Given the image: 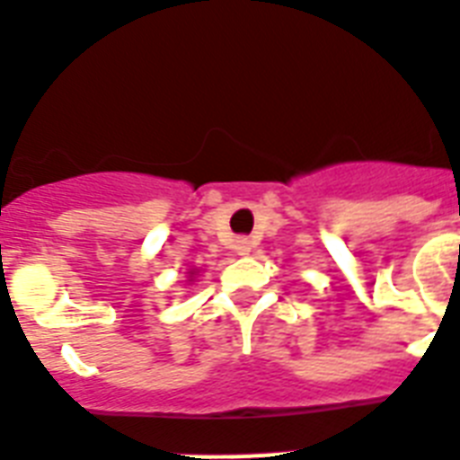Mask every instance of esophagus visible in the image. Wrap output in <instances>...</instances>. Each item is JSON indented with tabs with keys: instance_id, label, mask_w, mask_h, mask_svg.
I'll use <instances>...</instances> for the list:
<instances>
[{
	"instance_id": "esophagus-1",
	"label": "esophagus",
	"mask_w": 460,
	"mask_h": 460,
	"mask_svg": "<svg viewBox=\"0 0 460 460\" xmlns=\"http://www.w3.org/2000/svg\"><path fill=\"white\" fill-rule=\"evenodd\" d=\"M234 250H236V254H241V257H248V254L252 252V243H250L248 238H238Z\"/></svg>"
}]
</instances>
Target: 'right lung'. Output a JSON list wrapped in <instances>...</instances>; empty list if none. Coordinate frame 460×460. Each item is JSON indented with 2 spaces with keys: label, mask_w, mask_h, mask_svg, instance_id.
Returning a JSON list of instances; mask_svg holds the SVG:
<instances>
[{
  "label": "right lung",
  "mask_w": 460,
  "mask_h": 460,
  "mask_svg": "<svg viewBox=\"0 0 460 460\" xmlns=\"http://www.w3.org/2000/svg\"><path fill=\"white\" fill-rule=\"evenodd\" d=\"M199 276V271H189V278H196Z\"/></svg>",
  "instance_id": "add662e5"
}]
</instances>
